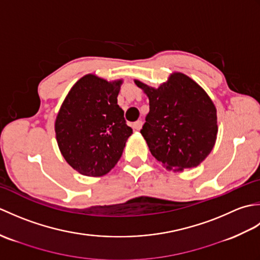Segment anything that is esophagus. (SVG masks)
Listing matches in <instances>:
<instances>
[{"label": "esophagus", "mask_w": 260, "mask_h": 260, "mask_svg": "<svg viewBox=\"0 0 260 260\" xmlns=\"http://www.w3.org/2000/svg\"><path fill=\"white\" fill-rule=\"evenodd\" d=\"M142 125H143V121L137 120V121H135V123H133V128L135 131H140L142 128Z\"/></svg>", "instance_id": "esophagus-1"}]
</instances>
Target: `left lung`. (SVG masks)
<instances>
[{
	"mask_svg": "<svg viewBox=\"0 0 260 260\" xmlns=\"http://www.w3.org/2000/svg\"><path fill=\"white\" fill-rule=\"evenodd\" d=\"M134 81L150 101L141 134L152 155L174 172L201 164L218 134L217 109L208 93L182 73L171 74L158 88Z\"/></svg>",
	"mask_w": 260,
	"mask_h": 260,
	"instance_id": "1",
	"label": "left lung"
}]
</instances>
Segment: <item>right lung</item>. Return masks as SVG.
Returning <instances> with one entry per match:
<instances>
[{
	"label": "right lung",
	"mask_w": 260,
	"mask_h": 260,
	"mask_svg": "<svg viewBox=\"0 0 260 260\" xmlns=\"http://www.w3.org/2000/svg\"><path fill=\"white\" fill-rule=\"evenodd\" d=\"M121 84L88 74L71 87L59 109L54 121L59 150L82 175L107 174L133 134L117 105Z\"/></svg>",
	"instance_id": "obj_1"
}]
</instances>
